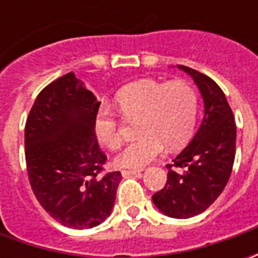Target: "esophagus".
<instances>
[{
    "label": "esophagus",
    "mask_w": 258,
    "mask_h": 258,
    "mask_svg": "<svg viewBox=\"0 0 258 258\" xmlns=\"http://www.w3.org/2000/svg\"><path fill=\"white\" fill-rule=\"evenodd\" d=\"M141 172H142V171H139V169H123V171H122V175H123V176H131V175H139Z\"/></svg>",
    "instance_id": "obj_1"
}]
</instances>
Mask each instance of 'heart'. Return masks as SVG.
<instances>
[{
	"label": "heart",
	"mask_w": 258,
	"mask_h": 258,
	"mask_svg": "<svg viewBox=\"0 0 258 258\" xmlns=\"http://www.w3.org/2000/svg\"><path fill=\"white\" fill-rule=\"evenodd\" d=\"M116 104L127 120H136L139 139L129 144L114 162L120 168H142L164 152L165 145L176 149L191 138L198 112V94L191 83L141 80L124 86L116 94ZM93 131L100 144L116 149L122 144L117 116L100 107L93 119Z\"/></svg>",
	"instance_id": "1"
}]
</instances>
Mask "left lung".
I'll return each instance as SVG.
<instances>
[{
  "instance_id": "1",
  "label": "left lung",
  "mask_w": 258,
  "mask_h": 258,
  "mask_svg": "<svg viewBox=\"0 0 258 258\" xmlns=\"http://www.w3.org/2000/svg\"><path fill=\"white\" fill-rule=\"evenodd\" d=\"M204 100L203 123L192 141L168 164L165 186L152 195L161 213L172 218H189L204 213L220 197L230 179L235 158V120L221 87L211 77L186 66ZM172 167L185 169L178 174Z\"/></svg>"
}]
</instances>
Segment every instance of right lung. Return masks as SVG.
Returning a JSON list of instances; mask_svg holds the SVG:
<instances>
[{"instance_id":"1","label":"right lung","mask_w":258,"mask_h":258,"mask_svg":"<svg viewBox=\"0 0 258 258\" xmlns=\"http://www.w3.org/2000/svg\"><path fill=\"white\" fill-rule=\"evenodd\" d=\"M100 102L73 72L38 93L25 123V164L37 201L66 227L83 230L110 215L119 171L103 173L94 136Z\"/></svg>"}]
</instances>
